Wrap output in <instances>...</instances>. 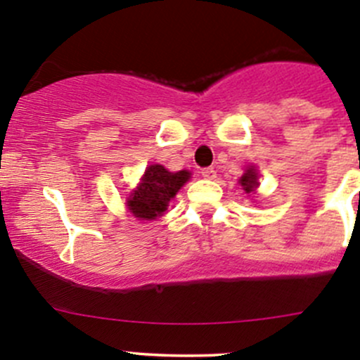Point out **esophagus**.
Masks as SVG:
<instances>
[{
	"label": "esophagus",
	"mask_w": 360,
	"mask_h": 360,
	"mask_svg": "<svg viewBox=\"0 0 360 360\" xmlns=\"http://www.w3.org/2000/svg\"><path fill=\"white\" fill-rule=\"evenodd\" d=\"M202 177H205V179H214L216 177V170L212 169V167H207V169H202Z\"/></svg>",
	"instance_id": "1"
}]
</instances>
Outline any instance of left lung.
I'll return each mask as SVG.
<instances>
[{"label":"left lung","mask_w":360,"mask_h":360,"mask_svg":"<svg viewBox=\"0 0 360 360\" xmlns=\"http://www.w3.org/2000/svg\"><path fill=\"white\" fill-rule=\"evenodd\" d=\"M238 183H240L242 190H244L245 193H256V188L259 186L256 169H254V167H249V169L244 172V176L238 179Z\"/></svg>","instance_id":"8db88e82"}]
</instances>
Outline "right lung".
I'll return each instance as SVG.
<instances>
[{"instance_id": "add662e5", "label": "right lung", "mask_w": 360, "mask_h": 360, "mask_svg": "<svg viewBox=\"0 0 360 360\" xmlns=\"http://www.w3.org/2000/svg\"><path fill=\"white\" fill-rule=\"evenodd\" d=\"M190 176L188 170L169 172L160 163L146 167L139 186L127 198V209L137 219H157L165 212L169 202L176 197Z\"/></svg>"}]
</instances>
